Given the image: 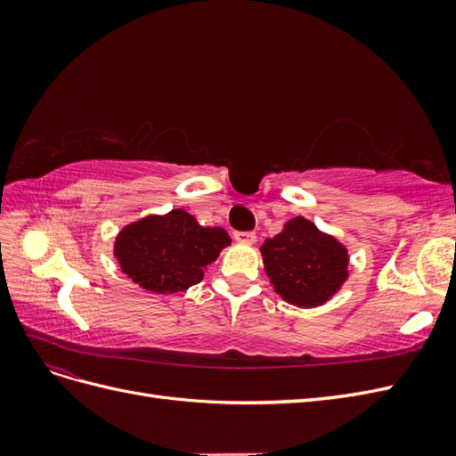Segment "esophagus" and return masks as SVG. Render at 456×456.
Returning a JSON list of instances; mask_svg holds the SVG:
<instances>
[{"instance_id":"1","label":"esophagus","mask_w":456,"mask_h":456,"mask_svg":"<svg viewBox=\"0 0 456 456\" xmlns=\"http://www.w3.org/2000/svg\"><path fill=\"white\" fill-rule=\"evenodd\" d=\"M233 240H236L238 243L251 245L256 241V236H255V232H236L233 233Z\"/></svg>"}]
</instances>
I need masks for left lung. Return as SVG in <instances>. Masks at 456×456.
I'll return each mask as SVG.
<instances>
[{
  "instance_id": "1",
  "label": "left lung",
  "mask_w": 456,
  "mask_h": 456,
  "mask_svg": "<svg viewBox=\"0 0 456 456\" xmlns=\"http://www.w3.org/2000/svg\"><path fill=\"white\" fill-rule=\"evenodd\" d=\"M275 293L300 308L320 306L348 278V251L310 220L297 216L260 247Z\"/></svg>"
}]
</instances>
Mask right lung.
Segmentation results:
<instances>
[{
	"mask_svg": "<svg viewBox=\"0 0 456 456\" xmlns=\"http://www.w3.org/2000/svg\"><path fill=\"white\" fill-rule=\"evenodd\" d=\"M223 228H203L183 209L136 220L116 238L123 273L146 291L171 295L203 280V272L230 245Z\"/></svg>",
	"mask_w": 456,
	"mask_h": 456,
	"instance_id": "right-lung-1",
	"label": "right lung"
}]
</instances>
